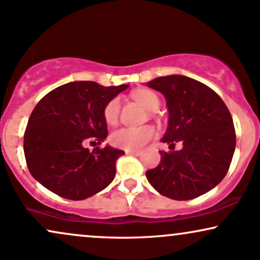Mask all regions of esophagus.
I'll return each mask as SVG.
<instances>
[{
  "label": "esophagus",
  "mask_w": 260,
  "mask_h": 260,
  "mask_svg": "<svg viewBox=\"0 0 260 260\" xmlns=\"http://www.w3.org/2000/svg\"><path fill=\"white\" fill-rule=\"evenodd\" d=\"M125 153L129 155H141V150H125Z\"/></svg>",
  "instance_id": "1"
}]
</instances>
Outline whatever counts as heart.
Here are the masks:
<instances>
[{
	"label": "heart",
	"mask_w": 260,
	"mask_h": 260,
	"mask_svg": "<svg viewBox=\"0 0 260 260\" xmlns=\"http://www.w3.org/2000/svg\"><path fill=\"white\" fill-rule=\"evenodd\" d=\"M133 98L145 106L147 110H154L158 107L159 99L154 92L150 90H137L133 94ZM120 101L119 99H113L105 107L104 117L108 124H115L119 117ZM155 135V129L152 125H143L140 127H119L111 134L112 145L121 149L136 150L142 148L148 141Z\"/></svg>",
	"instance_id": "obj_1"
}]
</instances>
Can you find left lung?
<instances>
[{
  "instance_id": "1",
  "label": "left lung",
  "mask_w": 260,
  "mask_h": 260,
  "mask_svg": "<svg viewBox=\"0 0 260 260\" xmlns=\"http://www.w3.org/2000/svg\"><path fill=\"white\" fill-rule=\"evenodd\" d=\"M147 86L164 95L169 125L160 140L170 149L159 152L160 162L146 171L149 184L174 200H190L213 189L228 172L236 136L232 114L222 99L190 77H158Z\"/></svg>"
}]
</instances>
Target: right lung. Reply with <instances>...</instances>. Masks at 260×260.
<instances>
[{
    "label": "right lung",
    "instance_id": "add662e5",
    "mask_svg": "<svg viewBox=\"0 0 260 260\" xmlns=\"http://www.w3.org/2000/svg\"><path fill=\"white\" fill-rule=\"evenodd\" d=\"M127 88L76 81L48 92L32 111L24 135L32 177L70 200H84L108 187L124 152L108 145L89 152L85 143L95 137L101 145L107 137L105 107Z\"/></svg>",
    "mask_w": 260,
    "mask_h": 260
}]
</instances>
